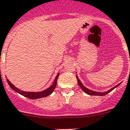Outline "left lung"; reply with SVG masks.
Masks as SVG:
<instances>
[{"label":"left lung","instance_id":"obj_1","mask_svg":"<svg viewBox=\"0 0 130 130\" xmlns=\"http://www.w3.org/2000/svg\"><path fill=\"white\" fill-rule=\"evenodd\" d=\"M76 78H77V82H78V84H79V87H81V89H82V90H83L85 92L87 93V94L90 95V96H105V95H106L107 94H108V93H109L111 91H112V90H114L116 87H118V86H119V85L120 84H120H119V85H116L115 87H114L113 88H111V89L109 90L108 91L104 92H98L92 91V90H90V89H88V88H86V87H85L83 85L82 83L81 82V81L79 80V78H78V77H77V75L76 76Z\"/></svg>","mask_w":130,"mask_h":130}]
</instances>
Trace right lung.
Here are the masks:
<instances>
[{
  "mask_svg": "<svg viewBox=\"0 0 130 130\" xmlns=\"http://www.w3.org/2000/svg\"><path fill=\"white\" fill-rule=\"evenodd\" d=\"M58 75H59V73L57 74V77H55V81H54L53 84L49 88H47L43 91L41 92H25L21 90H19V88H18L17 87H15L13 84H11V82L9 81L8 79H6L7 82L8 83L9 86L11 87L13 90L16 92L19 93L20 94H21L22 96H25L26 98H30V99L34 100V99H38V98H42L47 97V96H49V95L52 94V92H53V90H55V87L57 86V79L58 78Z\"/></svg>",
  "mask_w": 130,
  "mask_h": 130,
  "instance_id": "obj_1",
  "label": "right lung"
}]
</instances>
